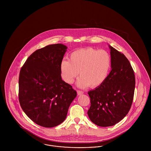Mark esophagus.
I'll use <instances>...</instances> for the list:
<instances>
[{"label":"esophagus","mask_w":151,"mask_h":151,"mask_svg":"<svg viewBox=\"0 0 151 151\" xmlns=\"http://www.w3.org/2000/svg\"><path fill=\"white\" fill-rule=\"evenodd\" d=\"M83 93H84V92L83 91H80V90H78L77 91V94L78 95H82Z\"/></svg>","instance_id":"obj_1"}]
</instances>
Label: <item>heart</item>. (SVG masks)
Wrapping results in <instances>:
<instances>
[{
	"instance_id": "heart-1",
	"label": "heart",
	"mask_w": 151,
	"mask_h": 151,
	"mask_svg": "<svg viewBox=\"0 0 151 151\" xmlns=\"http://www.w3.org/2000/svg\"><path fill=\"white\" fill-rule=\"evenodd\" d=\"M111 64V56L106 50L88 47L73 52L70 60L61 62V75L66 83L71 84L80 71L78 84L95 88L107 79Z\"/></svg>"
}]
</instances>
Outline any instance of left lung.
Returning a JSON list of instances; mask_svg holds the SVG:
<instances>
[{"mask_svg": "<svg viewBox=\"0 0 151 151\" xmlns=\"http://www.w3.org/2000/svg\"><path fill=\"white\" fill-rule=\"evenodd\" d=\"M111 70L106 81L88 92L91 106L88 115L101 127L112 126L121 121L131 107L135 84L134 71L124 54L111 46Z\"/></svg>", "mask_w": 151, "mask_h": 151, "instance_id": "obj_1", "label": "left lung"}]
</instances>
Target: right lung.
I'll return each instance as SVG.
<instances>
[{"label": "right lung", "instance_id": "add662e5", "mask_svg": "<svg viewBox=\"0 0 151 151\" xmlns=\"http://www.w3.org/2000/svg\"><path fill=\"white\" fill-rule=\"evenodd\" d=\"M67 47L49 45L32 53L22 66L19 98L27 116L44 127L64 122L68 108L77 96L71 86L62 80L60 63Z\"/></svg>", "mask_w": 151, "mask_h": 151}]
</instances>
